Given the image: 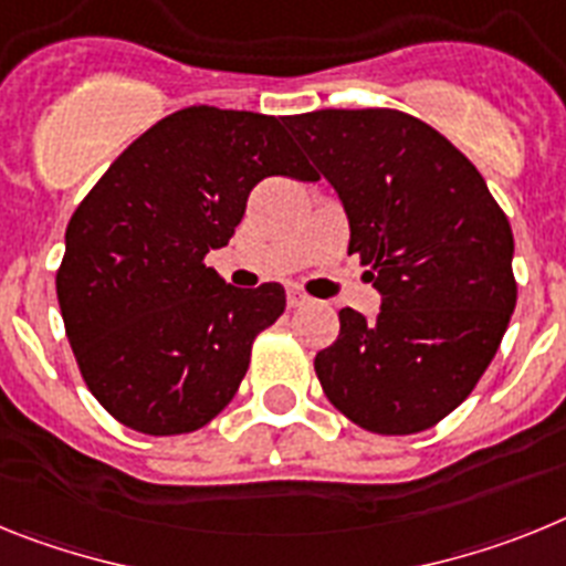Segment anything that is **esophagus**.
I'll list each match as a JSON object with an SVG mask.
<instances>
[{"mask_svg":"<svg viewBox=\"0 0 566 566\" xmlns=\"http://www.w3.org/2000/svg\"><path fill=\"white\" fill-rule=\"evenodd\" d=\"M304 304H311V296H304L302 290H290L287 307H304Z\"/></svg>","mask_w":566,"mask_h":566,"instance_id":"1","label":"esophagus"}]
</instances>
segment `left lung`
<instances>
[{"label":"left lung","instance_id":"obj_1","mask_svg":"<svg viewBox=\"0 0 566 566\" xmlns=\"http://www.w3.org/2000/svg\"><path fill=\"white\" fill-rule=\"evenodd\" d=\"M350 219L381 293L376 322L344 307L316 356L324 396L353 424L410 436L473 392L515 311L513 230L453 142L390 107L290 116Z\"/></svg>","mask_w":566,"mask_h":566}]
</instances>
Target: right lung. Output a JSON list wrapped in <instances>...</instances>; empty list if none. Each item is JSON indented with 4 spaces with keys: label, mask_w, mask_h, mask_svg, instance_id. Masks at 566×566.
Wrapping results in <instances>:
<instances>
[{
    "label": "right lung",
    "mask_w": 566,
    "mask_h": 566,
    "mask_svg": "<svg viewBox=\"0 0 566 566\" xmlns=\"http://www.w3.org/2000/svg\"><path fill=\"white\" fill-rule=\"evenodd\" d=\"M290 116L193 105L156 122L71 216L56 296L87 390L145 436L216 419L242 385L284 287H230L205 255L268 176L316 179Z\"/></svg>",
    "instance_id": "add662e5"
}]
</instances>
